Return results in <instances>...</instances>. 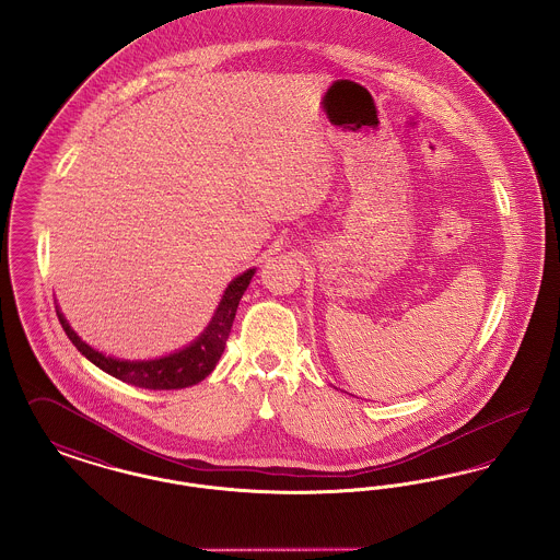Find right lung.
Wrapping results in <instances>:
<instances>
[{
	"mask_svg": "<svg viewBox=\"0 0 560 560\" xmlns=\"http://www.w3.org/2000/svg\"><path fill=\"white\" fill-rule=\"evenodd\" d=\"M256 268H247L245 272L237 275L222 293L220 304L213 313L212 320L208 327L201 331L199 338H195L188 347L180 348L176 352H170L160 359H149V361H128V359H115L107 357L105 352L85 345L80 336L73 331L69 320L65 319L60 306L56 304V315L69 336V340L75 345L81 354L92 361L96 368H101L108 375L132 384L138 388H149V390H178L187 388L192 384H199L213 372L215 363L220 361L233 320L237 315L241 295L247 290Z\"/></svg>",
	"mask_w": 560,
	"mask_h": 560,
	"instance_id": "1",
	"label": "right lung"
}]
</instances>
